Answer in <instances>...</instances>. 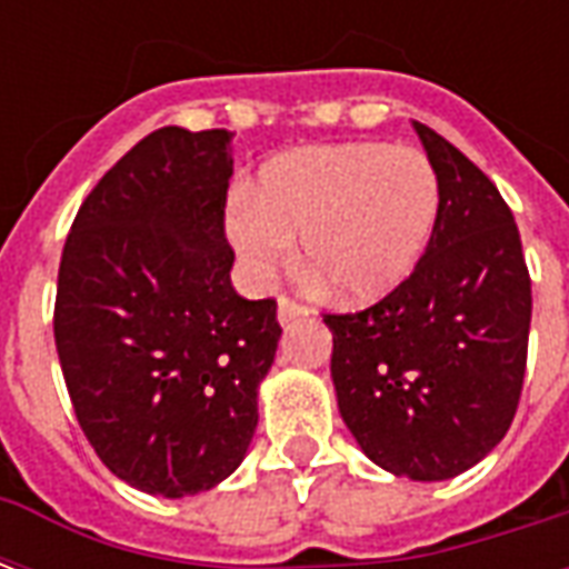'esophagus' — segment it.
Wrapping results in <instances>:
<instances>
[{
	"mask_svg": "<svg viewBox=\"0 0 569 569\" xmlns=\"http://www.w3.org/2000/svg\"><path fill=\"white\" fill-rule=\"evenodd\" d=\"M301 317H308V308L305 305H298L292 298H280V305H277V320L289 326V322L301 320Z\"/></svg>",
	"mask_w": 569,
	"mask_h": 569,
	"instance_id": "1",
	"label": "esophagus"
}]
</instances>
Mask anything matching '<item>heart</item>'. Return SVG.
<instances>
[{
  "mask_svg": "<svg viewBox=\"0 0 569 569\" xmlns=\"http://www.w3.org/2000/svg\"><path fill=\"white\" fill-rule=\"evenodd\" d=\"M441 207L439 173L411 146L345 142L271 161L256 188L228 191L224 234L249 280L264 283L296 256L350 301L406 283Z\"/></svg>",
  "mask_w": 569,
  "mask_h": 569,
  "instance_id": "b5f03b06",
  "label": "heart"
}]
</instances>
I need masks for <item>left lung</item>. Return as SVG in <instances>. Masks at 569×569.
Instances as JSON below:
<instances>
[{
	"instance_id": "8db88e82",
	"label": "left lung",
	"mask_w": 569,
	"mask_h": 569,
	"mask_svg": "<svg viewBox=\"0 0 569 569\" xmlns=\"http://www.w3.org/2000/svg\"><path fill=\"white\" fill-rule=\"evenodd\" d=\"M441 207L406 283L357 313H326L338 411L369 460L445 481L512 427L530 335V273L497 186L415 121Z\"/></svg>"
}]
</instances>
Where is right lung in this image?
<instances>
[{
    "label": "right lung",
    "mask_w": 569,
    "mask_h": 569,
    "mask_svg": "<svg viewBox=\"0 0 569 569\" xmlns=\"http://www.w3.org/2000/svg\"><path fill=\"white\" fill-rule=\"evenodd\" d=\"M228 130L161 128L81 203L57 273L54 341L79 427L121 481L170 500L247 457L277 301L231 286Z\"/></svg>",
    "instance_id": "obj_1"
}]
</instances>
